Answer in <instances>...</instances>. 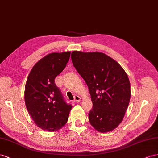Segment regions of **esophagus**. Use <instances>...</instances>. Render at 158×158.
<instances>
[{"label": "esophagus", "mask_w": 158, "mask_h": 158, "mask_svg": "<svg viewBox=\"0 0 158 158\" xmlns=\"http://www.w3.org/2000/svg\"><path fill=\"white\" fill-rule=\"evenodd\" d=\"M74 101L75 102H79L81 101V97H79L78 95H75L74 97Z\"/></svg>", "instance_id": "1"}]
</instances>
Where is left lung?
Here are the masks:
<instances>
[{"label": "left lung", "instance_id": "obj_1", "mask_svg": "<svg viewBox=\"0 0 158 158\" xmlns=\"http://www.w3.org/2000/svg\"><path fill=\"white\" fill-rule=\"evenodd\" d=\"M71 57L91 94L90 123L100 132L112 131L120 124L129 105L131 91L127 73L103 53L73 51Z\"/></svg>", "mask_w": 158, "mask_h": 158}]
</instances>
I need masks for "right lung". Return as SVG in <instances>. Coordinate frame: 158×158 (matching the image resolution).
Segmentation results:
<instances>
[{
  "instance_id": "obj_1",
  "label": "right lung",
  "mask_w": 158,
  "mask_h": 158,
  "mask_svg": "<svg viewBox=\"0 0 158 158\" xmlns=\"http://www.w3.org/2000/svg\"><path fill=\"white\" fill-rule=\"evenodd\" d=\"M70 52L52 53L32 67L26 81L24 99L29 114L38 127L55 132L67 123L71 105L67 104L55 78L69 60Z\"/></svg>"
}]
</instances>
